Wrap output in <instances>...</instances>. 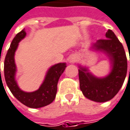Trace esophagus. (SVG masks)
Wrapping results in <instances>:
<instances>
[{"label": "esophagus", "instance_id": "1", "mask_svg": "<svg viewBox=\"0 0 130 130\" xmlns=\"http://www.w3.org/2000/svg\"><path fill=\"white\" fill-rule=\"evenodd\" d=\"M69 61H70V62H72V63H73V62H75L76 61V57L75 56H72V57H71Z\"/></svg>", "mask_w": 130, "mask_h": 130}]
</instances>
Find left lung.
Returning <instances> with one entry per match:
<instances>
[{
	"label": "left lung",
	"mask_w": 130,
	"mask_h": 130,
	"mask_svg": "<svg viewBox=\"0 0 130 130\" xmlns=\"http://www.w3.org/2000/svg\"><path fill=\"white\" fill-rule=\"evenodd\" d=\"M105 36L107 39L92 43L90 49L101 51L108 57L111 67L109 74L97 77L87 67L79 65L80 90L86 98L96 102H107L116 95L123 85L127 71L126 53L122 44L112 30L109 29Z\"/></svg>",
	"instance_id": "1"
}]
</instances>
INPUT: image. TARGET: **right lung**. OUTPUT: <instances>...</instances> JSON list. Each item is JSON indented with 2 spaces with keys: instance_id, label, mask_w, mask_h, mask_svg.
Here are the masks:
<instances>
[{
  "instance_id": "1",
  "label": "right lung",
  "mask_w": 130,
  "mask_h": 130,
  "mask_svg": "<svg viewBox=\"0 0 130 130\" xmlns=\"http://www.w3.org/2000/svg\"><path fill=\"white\" fill-rule=\"evenodd\" d=\"M25 29L17 34L13 39L4 60V76L7 86L13 95L22 104L31 108H40L51 103L57 94V83L64 72L66 63L60 62L50 67L40 87L33 92H25L19 88L15 79L17 67L14 61L15 51L19 42L25 38Z\"/></svg>"
}]
</instances>
